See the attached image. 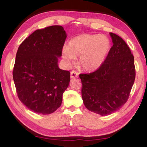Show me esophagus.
<instances>
[{
	"label": "esophagus",
	"instance_id": "esophagus-1",
	"mask_svg": "<svg viewBox=\"0 0 147 147\" xmlns=\"http://www.w3.org/2000/svg\"><path fill=\"white\" fill-rule=\"evenodd\" d=\"M78 76V73L76 71H71V79H73V78H77Z\"/></svg>",
	"mask_w": 147,
	"mask_h": 147
}]
</instances>
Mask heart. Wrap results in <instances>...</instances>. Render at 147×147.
Wrapping results in <instances>:
<instances>
[{
    "instance_id": "obj_1",
    "label": "heart",
    "mask_w": 147,
    "mask_h": 147,
    "mask_svg": "<svg viewBox=\"0 0 147 147\" xmlns=\"http://www.w3.org/2000/svg\"><path fill=\"white\" fill-rule=\"evenodd\" d=\"M111 43L107 37L84 33L71 38L67 47L63 50V57L69 64L80 56V67L86 71L98 69L109 53Z\"/></svg>"
}]
</instances>
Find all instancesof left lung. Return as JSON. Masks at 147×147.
<instances>
[{"label": "left lung", "instance_id": "8db88e82", "mask_svg": "<svg viewBox=\"0 0 147 147\" xmlns=\"http://www.w3.org/2000/svg\"><path fill=\"white\" fill-rule=\"evenodd\" d=\"M113 45L97 70L81 74L82 96L90 111L106 116L127 102L135 80L134 56L126 42L110 33Z\"/></svg>", "mask_w": 147, "mask_h": 147}]
</instances>
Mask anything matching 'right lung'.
<instances>
[{
    "instance_id": "right-lung-1",
    "label": "right lung",
    "mask_w": 147,
    "mask_h": 147,
    "mask_svg": "<svg viewBox=\"0 0 147 147\" xmlns=\"http://www.w3.org/2000/svg\"><path fill=\"white\" fill-rule=\"evenodd\" d=\"M66 37L63 27L37 29L18 48L13 76L17 96L35 113L49 114L59 108L70 81V72L59 69Z\"/></svg>"
}]
</instances>
